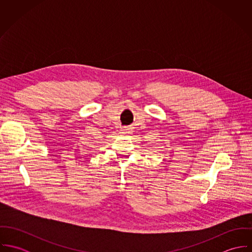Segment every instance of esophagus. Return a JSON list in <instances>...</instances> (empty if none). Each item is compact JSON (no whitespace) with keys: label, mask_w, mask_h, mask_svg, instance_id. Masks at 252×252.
<instances>
[{"label":"esophagus","mask_w":252,"mask_h":252,"mask_svg":"<svg viewBox=\"0 0 252 252\" xmlns=\"http://www.w3.org/2000/svg\"><path fill=\"white\" fill-rule=\"evenodd\" d=\"M121 133L122 134H125V135H131L133 133L132 131V128L130 127H125V128H122L121 129Z\"/></svg>","instance_id":"esophagus-1"}]
</instances>
